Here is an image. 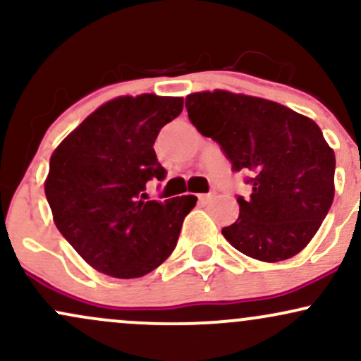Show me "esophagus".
<instances>
[{"instance_id": "obj_1", "label": "esophagus", "mask_w": 361, "mask_h": 361, "mask_svg": "<svg viewBox=\"0 0 361 361\" xmlns=\"http://www.w3.org/2000/svg\"><path fill=\"white\" fill-rule=\"evenodd\" d=\"M214 198V195L212 193H204V195H198V200H200V204H209L210 200H212Z\"/></svg>"}]
</instances>
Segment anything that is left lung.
<instances>
[{"label": "left lung", "mask_w": 361, "mask_h": 361, "mask_svg": "<svg viewBox=\"0 0 361 361\" xmlns=\"http://www.w3.org/2000/svg\"><path fill=\"white\" fill-rule=\"evenodd\" d=\"M190 122L214 139L234 171H250L247 198L222 234L250 258L283 261L307 246L334 198V151L321 128L263 98L215 90L185 102Z\"/></svg>", "instance_id": "obj_1"}]
</instances>
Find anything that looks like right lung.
<instances>
[{"mask_svg": "<svg viewBox=\"0 0 361 361\" xmlns=\"http://www.w3.org/2000/svg\"><path fill=\"white\" fill-rule=\"evenodd\" d=\"M183 110V98H115L94 110L54 151L45 197L54 222L78 255L115 279H139L176 247L181 224L197 204L185 195L147 200L163 181L154 140Z\"/></svg>", "mask_w": 361, "mask_h": 361, "instance_id": "obj_1", "label": "right lung"}]
</instances>
